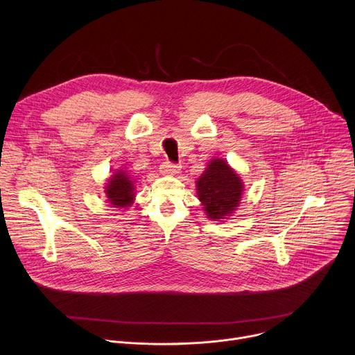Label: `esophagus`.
Wrapping results in <instances>:
<instances>
[{
  "mask_svg": "<svg viewBox=\"0 0 355 355\" xmlns=\"http://www.w3.org/2000/svg\"><path fill=\"white\" fill-rule=\"evenodd\" d=\"M181 170V166L180 164H175V163H171V162H164L160 167V171L163 174H170V175H174V174H178Z\"/></svg>",
  "mask_w": 355,
  "mask_h": 355,
  "instance_id": "obj_1",
  "label": "esophagus"
}]
</instances>
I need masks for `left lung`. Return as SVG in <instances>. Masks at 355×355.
<instances>
[{"mask_svg": "<svg viewBox=\"0 0 355 355\" xmlns=\"http://www.w3.org/2000/svg\"><path fill=\"white\" fill-rule=\"evenodd\" d=\"M198 198L211 219H225L239 205L243 184L225 160H212L196 182Z\"/></svg>", "mask_w": 355, "mask_h": 355, "instance_id": "obj_1", "label": "left lung"}]
</instances>
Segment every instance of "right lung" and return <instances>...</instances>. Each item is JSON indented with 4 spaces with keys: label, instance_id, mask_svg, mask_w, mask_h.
Returning a JSON list of instances; mask_svg holds the SVG:
<instances>
[{
    "label": "right lung",
    "instance_id": "right-lung-1",
    "mask_svg": "<svg viewBox=\"0 0 355 355\" xmlns=\"http://www.w3.org/2000/svg\"><path fill=\"white\" fill-rule=\"evenodd\" d=\"M133 182L129 180L125 171H118L112 175L107 185L108 200L115 208H126L133 200Z\"/></svg>",
    "mask_w": 355,
    "mask_h": 355
}]
</instances>
